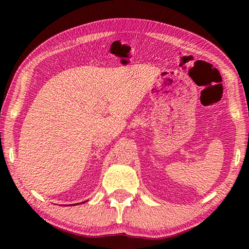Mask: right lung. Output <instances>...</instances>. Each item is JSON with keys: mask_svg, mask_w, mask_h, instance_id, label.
Instances as JSON below:
<instances>
[{"mask_svg": "<svg viewBox=\"0 0 249 249\" xmlns=\"http://www.w3.org/2000/svg\"><path fill=\"white\" fill-rule=\"evenodd\" d=\"M82 203H84V202H82ZM72 205H75V204H72Z\"/></svg>", "mask_w": 249, "mask_h": 249, "instance_id": "right-lung-1", "label": "right lung"}]
</instances>
